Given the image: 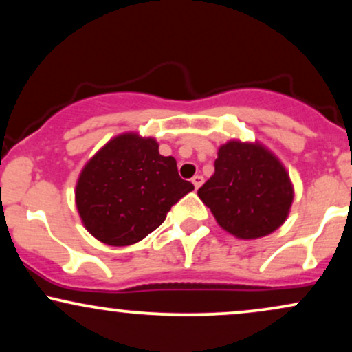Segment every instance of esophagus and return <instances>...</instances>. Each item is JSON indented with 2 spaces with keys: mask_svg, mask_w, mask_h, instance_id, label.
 Segmentation results:
<instances>
[{
  "mask_svg": "<svg viewBox=\"0 0 352 352\" xmlns=\"http://www.w3.org/2000/svg\"><path fill=\"white\" fill-rule=\"evenodd\" d=\"M192 184H193V187H195V188H200V185L204 184V177H201V175H195V177H193V179H192Z\"/></svg>",
  "mask_w": 352,
  "mask_h": 352,
  "instance_id": "obj_1",
  "label": "esophagus"
}]
</instances>
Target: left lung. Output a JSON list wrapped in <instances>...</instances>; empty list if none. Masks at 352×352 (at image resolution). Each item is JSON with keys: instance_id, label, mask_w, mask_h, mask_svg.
I'll return each instance as SVG.
<instances>
[{"instance_id": "1", "label": "left lung", "mask_w": 352, "mask_h": 352, "mask_svg": "<svg viewBox=\"0 0 352 352\" xmlns=\"http://www.w3.org/2000/svg\"><path fill=\"white\" fill-rule=\"evenodd\" d=\"M199 197L221 228L254 240L285 223L294 192L286 168L268 148L230 140L218 148L215 173L199 188Z\"/></svg>"}]
</instances>
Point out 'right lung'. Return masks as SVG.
<instances>
[{"mask_svg": "<svg viewBox=\"0 0 352 352\" xmlns=\"http://www.w3.org/2000/svg\"><path fill=\"white\" fill-rule=\"evenodd\" d=\"M192 190L175 159L160 155L155 139L129 132L109 140L84 165L76 207L92 236L127 246L160 227L172 205Z\"/></svg>", "mask_w": 352, "mask_h": 352, "instance_id": "right-lung-1", "label": "right lung"}]
</instances>
